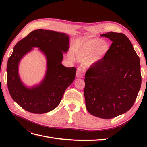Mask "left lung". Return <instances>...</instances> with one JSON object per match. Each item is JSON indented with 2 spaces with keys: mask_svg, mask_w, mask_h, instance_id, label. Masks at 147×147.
Returning a JSON list of instances; mask_svg holds the SVG:
<instances>
[{
  "mask_svg": "<svg viewBox=\"0 0 147 147\" xmlns=\"http://www.w3.org/2000/svg\"><path fill=\"white\" fill-rule=\"evenodd\" d=\"M69 44V35L67 34L40 29L32 31L13 48L7 63V86L13 100L24 110L33 113H45L59 105L76 74L75 67H65L61 64ZM34 47H38L45 55L47 70L42 82L28 87L19 77V64ZM86 107L92 115L91 109L88 106Z\"/></svg>",
  "mask_w": 147,
  "mask_h": 147,
  "instance_id": "left-lung-1",
  "label": "left lung"
}]
</instances>
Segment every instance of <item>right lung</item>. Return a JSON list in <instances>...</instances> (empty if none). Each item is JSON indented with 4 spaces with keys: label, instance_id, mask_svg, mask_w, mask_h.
Here are the masks:
<instances>
[{
    "label": "right lung",
    "instance_id": "add662e5",
    "mask_svg": "<svg viewBox=\"0 0 147 147\" xmlns=\"http://www.w3.org/2000/svg\"><path fill=\"white\" fill-rule=\"evenodd\" d=\"M100 36L112 43L103 61L85 77L84 95L92 115L110 119L134 104L141 86L140 59L124 34L110 32Z\"/></svg>",
    "mask_w": 147,
    "mask_h": 147
}]
</instances>
